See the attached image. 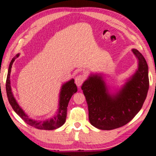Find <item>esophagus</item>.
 <instances>
[{
  "label": "esophagus",
  "mask_w": 156,
  "mask_h": 156,
  "mask_svg": "<svg viewBox=\"0 0 156 156\" xmlns=\"http://www.w3.org/2000/svg\"><path fill=\"white\" fill-rule=\"evenodd\" d=\"M86 80V75L84 74H80L75 77V82L78 87H80Z\"/></svg>",
  "instance_id": "34e87169"
}]
</instances>
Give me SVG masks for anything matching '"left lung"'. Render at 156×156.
<instances>
[{
  "mask_svg": "<svg viewBox=\"0 0 156 156\" xmlns=\"http://www.w3.org/2000/svg\"><path fill=\"white\" fill-rule=\"evenodd\" d=\"M132 51L139 60V68L115 96L107 92L101 76L94 75L81 87L88 108L90 124L103 130L119 128L129 122L142 108L149 88L148 68L143 55Z\"/></svg>",
  "mask_w": 156,
  "mask_h": 156,
  "instance_id": "left-lung-1",
  "label": "left lung"
}]
</instances>
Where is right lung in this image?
<instances>
[{"label":"right lung","instance_id":"1","mask_svg":"<svg viewBox=\"0 0 156 156\" xmlns=\"http://www.w3.org/2000/svg\"><path fill=\"white\" fill-rule=\"evenodd\" d=\"M20 56V54L16 55L12 58L11 62L9 66L8 75L6 83V94L9 103L13 108V111L20 116L21 119L24 120L27 124L32 127H36L37 129H44V130H53L62 126L66 120L67 116V107L71 98L73 94L77 92V87L74 83V79L66 83L63 84L61 88L60 94V101H59V108L57 113V115L54 116L53 119L45 121H36L32 120L22 110V108L18 105L16 99L14 98L12 92V88L10 86V73L12 67L13 62L16 58Z\"/></svg>","mask_w":156,"mask_h":156}]
</instances>
